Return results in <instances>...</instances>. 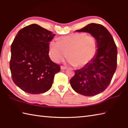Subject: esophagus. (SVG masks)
<instances>
[{
  "mask_svg": "<svg viewBox=\"0 0 128 128\" xmlns=\"http://www.w3.org/2000/svg\"><path fill=\"white\" fill-rule=\"evenodd\" d=\"M60 68H61L62 70H66V69H67V67L64 66H60Z\"/></svg>",
  "mask_w": 128,
  "mask_h": 128,
  "instance_id": "1",
  "label": "esophagus"
}]
</instances>
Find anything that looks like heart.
Instances as JSON below:
<instances>
[{"mask_svg": "<svg viewBox=\"0 0 128 128\" xmlns=\"http://www.w3.org/2000/svg\"><path fill=\"white\" fill-rule=\"evenodd\" d=\"M98 50L96 38L84 32L73 33L62 36L59 41L49 43L48 55L53 62L59 63L67 56L72 66L82 68L88 66L96 56Z\"/></svg>", "mask_w": 128, "mask_h": 128, "instance_id": "b5f03b06", "label": "heart"}]
</instances>
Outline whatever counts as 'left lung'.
Wrapping results in <instances>:
<instances>
[{
    "label": "left lung",
    "mask_w": 128,
    "mask_h": 128,
    "mask_svg": "<svg viewBox=\"0 0 128 128\" xmlns=\"http://www.w3.org/2000/svg\"><path fill=\"white\" fill-rule=\"evenodd\" d=\"M76 31L94 36L97 40L98 50L88 66L75 70V75L70 80L71 87L83 96H95L106 89L116 71V46L111 34L101 24L92 23Z\"/></svg>",
    "instance_id": "left-lung-1"
}]
</instances>
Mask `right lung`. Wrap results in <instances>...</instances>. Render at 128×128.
<instances>
[{"instance_id":"1","label":"right lung","mask_w":128,"mask_h":128,"mask_svg":"<svg viewBox=\"0 0 128 128\" xmlns=\"http://www.w3.org/2000/svg\"><path fill=\"white\" fill-rule=\"evenodd\" d=\"M55 34L32 24L20 30L11 45L10 69L14 83L31 94L47 92L60 67L48 56L49 43Z\"/></svg>"}]
</instances>
